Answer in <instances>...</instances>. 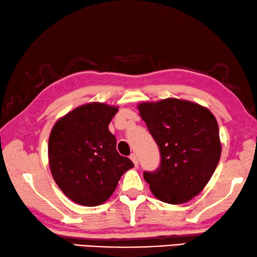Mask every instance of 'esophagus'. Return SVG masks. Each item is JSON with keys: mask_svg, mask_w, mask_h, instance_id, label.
Listing matches in <instances>:
<instances>
[{"mask_svg": "<svg viewBox=\"0 0 257 257\" xmlns=\"http://www.w3.org/2000/svg\"><path fill=\"white\" fill-rule=\"evenodd\" d=\"M130 159H132L134 165H135V166L139 165V159H137V156L135 155V153H132V155H130Z\"/></svg>", "mask_w": 257, "mask_h": 257, "instance_id": "esophagus-1", "label": "esophagus"}]
</instances>
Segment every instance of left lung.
Returning a JSON list of instances; mask_svg holds the SVG:
<instances>
[{
    "label": "left lung",
    "instance_id": "1",
    "mask_svg": "<svg viewBox=\"0 0 257 257\" xmlns=\"http://www.w3.org/2000/svg\"><path fill=\"white\" fill-rule=\"evenodd\" d=\"M158 144L162 162L144 172L152 194L168 204H182L201 193L219 163L221 143L216 117L196 102L167 98L137 105Z\"/></svg>",
    "mask_w": 257,
    "mask_h": 257
}]
</instances>
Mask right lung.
<instances>
[{"label":"right lung","mask_w":257,"mask_h":257,"mask_svg":"<svg viewBox=\"0 0 257 257\" xmlns=\"http://www.w3.org/2000/svg\"><path fill=\"white\" fill-rule=\"evenodd\" d=\"M117 106L89 102L60 117L48 140V162L56 185L72 202L95 206L112 196L132 160L116 151L108 124Z\"/></svg>","instance_id":"right-lung-1"}]
</instances>
